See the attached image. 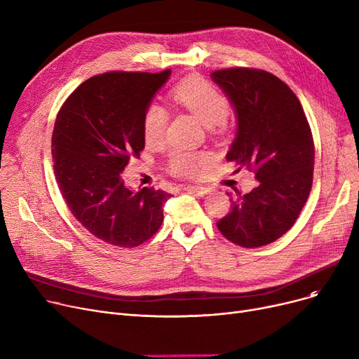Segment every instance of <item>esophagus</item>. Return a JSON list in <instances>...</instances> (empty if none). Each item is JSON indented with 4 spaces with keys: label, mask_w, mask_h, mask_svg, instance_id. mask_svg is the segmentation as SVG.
Returning a JSON list of instances; mask_svg holds the SVG:
<instances>
[{
    "label": "esophagus",
    "mask_w": 359,
    "mask_h": 359,
    "mask_svg": "<svg viewBox=\"0 0 359 359\" xmlns=\"http://www.w3.org/2000/svg\"><path fill=\"white\" fill-rule=\"evenodd\" d=\"M184 191L192 194V195H196V196H203V195H206V192H208L202 186H186Z\"/></svg>",
    "instance_id": "esophagus-1"
}]
</instances>
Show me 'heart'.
Returning <instances> with one entry per match:
<instances>
[{"mask_svg":"<svg viewBox=\"0 0 359 359\" xmlns=\"http://www.w3.org/2000/svg\"><path fill=\"white\" fill-rule=\"evenodd\" d=\"M170 99L189 110L206 126H214L225 121L230 111L229 99L208 80L202 77H186L172 90ZM168 122V111L164 106L149 103L142 116L144 140L148 145H158ZM212 163V156L206 151H173L168 157V170L177 176L196 177Z\"/></svg>","mask_w":359,"mask_h":359,"instance_id":"b5f03b06","label":"heart"}]
</instances>
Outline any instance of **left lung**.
I'll use <instances>...</instances> for the list:
<instances>
[{
	"label": "left lung",
	"mask_w": 359,
	"mask_h": 359,
	"mask_svg": "<svg viewBox=\"0 0 359 359\" xmlns=\"http://www.w3.org/2000/svg\"><path fill=\"white\" fill-rule=\"evenodd\" d=\"M212 80L230 99L237 134L229 161L255 172L259 184L231 198V211L217 222L221 234L241 248H262L297 221L313 184L314 142L294 91L273 74L255 68L214 71Z\"/></svg>",
	"instance_id": "obj_1"
}]
</instances>
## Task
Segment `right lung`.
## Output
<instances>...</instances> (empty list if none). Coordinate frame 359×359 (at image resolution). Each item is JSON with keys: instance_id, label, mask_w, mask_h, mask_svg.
<instances>
[{"instance_id": "right-lung-1", "label": "right lung", "mask_w": 359, "mask_h": 359, "mask_svg": "<svg viewBox=\"0 0 359 359\" xmlns=\"http://www.w3.org/2000/svg\"><path fill=\"white\" fill-rule=\"evenodd\" d=\"M172 71H111L86 80L65 100L52 134L56 183L71 214L111 246L137 248L163 222L172 195L154 187L137 194L121 173L145 147V107Z\"/></svg>"}]
</instances>
